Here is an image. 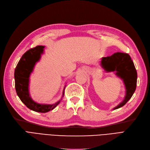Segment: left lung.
Listing matches in <instances>:
<instances>
[{"label":"left lung","instance_id":"obj_1","mask_svg":"<svg viewBox=\"0 0 150 150\" xmlns=\"http://www.w3.org/2000/svg\"><path fill=\"white\" fill-rule=\"evenodd\" d=\"M101 65L107 71H115L116 75L123 79L126 87V96L124 100L113 110L123 107L132 98L137 88V71L131 57L125 53L117 52L112 55L103 57Z\"/></svg>","mask_w":150,"mask_h":150}]
</instances>
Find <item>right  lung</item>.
Here are the masks:
<instances>
[{
    "label": "right lung",
    "instance_id": "1",
    "mask_svg": "<svg viewBox=\"0 0 150 150\" xmlns=\"http://www.w3.org/2000/svg\"><path fill=\"white\" fill-rule=\"evenodd\" d=\"M44 47V46L38 45L27 51L18 62L14 72L16 90L19 98L27 108L40 113H46L52 110L62 100V98L59 101L52 105L38 104L31 98L28 93L30 75L33 71L35 63L40 60ZM65 88V86L62 96L64 95Z\"/></svg>",
    "mask_w": 150,
    "mask_h": 150
}]
</instances>
